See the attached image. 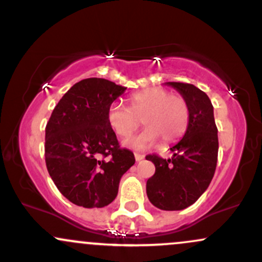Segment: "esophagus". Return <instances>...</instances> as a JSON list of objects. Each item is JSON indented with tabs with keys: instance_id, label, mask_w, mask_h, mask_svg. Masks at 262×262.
<instances>
[{
	"instance_id": "obj_1",
	"label": "esophagus",
	"mask_w": 262,
	"mask_h": 262,
	"mask_svg": "<svg viewBox=\"0 0 262 262\" xmlns=\"http://www.w3.org/2000/svg\"><path fill=\"white\" fill-rule=\"evenodd\" d=\"M143 155L142 154H139V152H135V159H136V161H141V160L143 159Z\"/></svg>"
}]
</instances>
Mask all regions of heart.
Listing matches in <instances>:
<instances>
[{
  "instance_id": "obj_1",
  "label": "heart",
  "mask_w": 262,
  "mask_h": 262,
  "mask_svg": "<svg viewBox=\"0 0 262 262\" xmlns=\"http://www.w3.org/2000/svg\"><path fill=\"white\" fill-rule=\"evenodd\" d=\"M146 128L141 134L126 140L125 145L143 148L161 139L164 143L179 140L187 130L190 107L186 98L179 94H170L161 87L142 90L130 96V108L121 102L108 107L107 121L115 134L127 137L141 125Z\"/></svg>"
}]
</instances>
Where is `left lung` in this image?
<instances>
[{"label":"left lung","instance_id":"1","mask_svg":"<svg viewBox=\"0 0 262 262\" xmlns=\"http://www.w3.org/2000/svg\"><path fill=\"white\" fill-rule=\"evenodd\" d=\"M186 98L190 121L184 137L170 148L171 159L147 155L155 173L147 180L146 192L151 204L166 211L184 210L198 201L209 187L219 152L217 127L209 96L191 83L167 82Z\"/></svg>","mask_w":262,"mask_h":262}]
</instances>
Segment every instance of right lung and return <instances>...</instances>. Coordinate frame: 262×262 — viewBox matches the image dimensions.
Returning <instances> with one entry per match:
<instances>
[{"instance_id":"1","label":"right lung","mask_w":262,"mask_h":262,"mask_svg":"<svg viewBox=\"0 0 262 262\" xmlns=\"http://www.w3.org/2000/svg\"><path fill=\"white\" fill-rule=\"evenodd\" d=\"M126 91L105 78L75 83L53 108L46 125L45 160L60 192L77 206H107L119 192L135 156L121 148L107 111Z\"/></svg>"}]
</instances>
